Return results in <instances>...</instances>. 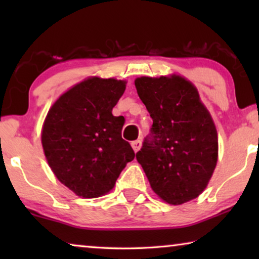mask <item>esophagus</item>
Listing matches in <instances>:
<instances>
[{
	"instance_id": "1",
	"label": "esophagus",
	"mask_w": 259,
	"mask_h": 259,
	"mask_svg": "<svg viewBox=\"0 0 259 259\" xmlns=\"http://www.w3.org/2000/svg\"><path fill=\"white\" fill-rule=\"evenodd\" d=\"M131 145H132L134 152L137 153V152L141 148V140H134V141H132V144H131Z\"/></svg>"
}]
</instances>
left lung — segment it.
Masks as SVG:
<instances>
[{"mask_svg": "<svg viewBox=\"0 0 259 259\" xmlns=\"http://www.w3.org/2000/svg\"><path fill=\"white\" fill-rule=\"evenodd\" d=\"M138 95L153 120L152 139L137 153L152 190L171 205L196 199L218 160V134L197 87L182 75L140 76Z\"/></svg>", "mask_w": 259, "mask_h": 259, "instance_id": "1", "label": "left lung"}]
</instances>
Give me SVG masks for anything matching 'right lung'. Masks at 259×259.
<instances>
[{"label": "right lung", "mask_w": 259, "mask_h": 259, "mask_svg": "<svg viewBox=\"0 0 259 259\" xmlns=\"http://www.w3.org/2000/svg\"><path fill=\"white\" fill-rule=\"evenodd\" d=\"M126 83L90 76L60 95L47 113L41 131L46 159L59 182L76 196L108 193L134 159L121 138L125 119L112 114Z\"/></svg>", "instance_id": "right-lung-1"}]
</instances>
